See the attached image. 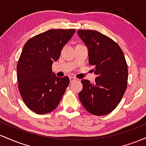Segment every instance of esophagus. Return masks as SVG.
Here are the masks:
<instances>
[{"label":"esophagus","instance_id":"34e87169","mask_svg":"<svg viewBox=\"0 0 146 146\" xmlns=\"http://www.w3.org/2000/svg\"><path fill=\"white\" fill-rule=\"evenodd\" d=\"M69 79H70V82H74V81H75V80H78V79H77L76 78H75V77H73V76L69 77Z\"/></svg>","mask_w":146,"mask_h":146}]
</instances>
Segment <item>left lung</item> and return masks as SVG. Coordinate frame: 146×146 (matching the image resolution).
Wrapping results in <instances>:
<instances>
[{
  "label": "left lung",
  "mask_w": 146,
  "mask_h": 146,
  "mask_svg": "<svg viewBox=\"0 0 146 146\" xmlns=\"http://www.w3.org/2000/svg\"><path fill=\"white\" fill-rule=\"evenodd\" d=\"M77 32L88 48V62L97 75L93 83L82 80L79 98L90 113L107 115L119 104L126 90L128 71L124 54L117 43L99 31Z\"/></svg>",
  "instance_id": "1"
}]
</instances>
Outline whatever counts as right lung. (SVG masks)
Wrapping results in <instances>:
<instances>
[{"mask_svg": "<svg viewBox=\"0 0 146 146\" xmlns=\"http://www.w3.org/2000/svg\"><path fill=\"white\" fill-rule=\"evenodd\" d=\"M75 32L49 29L30 38L23 46L17 64L18 87L25 105L34 113H50L61 101L69 78L57 77L52 64Z\"/></svg>", "mask_w": 146, "mask_h": 146, "instance_id": "obj_1", "label": "right lung"}]
</instances>
